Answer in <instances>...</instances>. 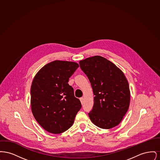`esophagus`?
<instances>
[{
	"label": "esophagus",
	"mask_w": 160,
	"mask_h": 160,
	"mask_svg": "<svg viewBox=\"0 0 160 160\" xmlns=\"http://www.w3.org/2000/svg\"><path fill=\"white\" fill-rule=\"evenodd\" d=\"M80 102H81V103H82V104H83L84 102V98H80Z\"/></svg>",
	"instance_id": "34e87169"
}]
</instances>
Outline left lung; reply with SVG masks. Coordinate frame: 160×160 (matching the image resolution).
I'll list each match as a JSON object with an SVG mask.
<instances>
[{"label":"left lung","instance_id":"8db88e82","mask_svg":"<svg viewBox=\"0 0 160 160\" xmlns=\"http://www.w3.org/2000/svg\"><path fill=\"white\" fill-rule=\"evenodd\" d=\"M93 89L94 103L88 115L93 124L110 129L122 121L130 102L128 80L122 71L106 58L95 56L79 62Z\"/></svg>","mask_w":160,"mask_h":160}]
</instances>
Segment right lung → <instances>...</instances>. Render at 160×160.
Returning a JSON list of instances; mask_svg holds the SVG:
<instances>
[{"instance_id": "obj_1", "label": "right lung", "mask_w": 160, "mask_h": 160, "mask_svg": "<svg viewBox=\"0 0 160 160\" xmlns=\"http://www.w3.org/2000/svg\"><path fill=\"white\" fill-rule=\"evenodd\" d=\"M79 67L76 62L54 61L41 69L32 81L31 110L38 123L52 134H60L73 124L82 107L69 78Z\"/></svg>"}]
</instances>
